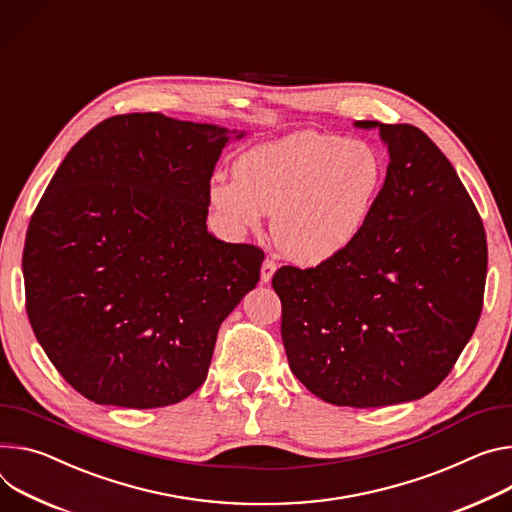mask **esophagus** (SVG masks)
<instances>
[{"label": "esophagus", "mask_w": 512, "mask_h": 512, "mask_svg": "<svg viewBox=\"0 0 512 512\" xmlns=\"http://www.w3.org/2000/svg\"><path fill=\"white\" fill-rule=\"evenodd\" d=\"M275 269H277V265H275L273 259H265L263 261V265H261V284H269L271 282Z\"/></svg>", "instance_id": "esophagus-1"}]
</instances>
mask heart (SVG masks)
I'll return each instance as SVG.
<instances>
[{"label": "heart", "mask_w": 512, "mask_h": 512, "mask_svg": "<svg viewBox=\"0 0 512 512\" xmlns=\"http://www.w3.org/2000/svg\"><path fill=\"white\" fill-rule=\"evenodd\" d=\"M237 179L214 181L210 200L237 230L271 214V239L288 259L316 265L343 253L365 228L384 185L374 147L300 130L243 155Z\"/></svg>", "instance_id": "b5f03b06"}]
</instances>
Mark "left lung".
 Segmentation results:
<instances>
[{
    "mask_svg": "<svg viewBox=\"0 0 512 512\" xmlns=\"http://www.w3.org/2000/svg\"><path fill=\"white\" fill-rule=\"evenodd\" d=\"M380 128L390 163L361 235L316 267L284 265L292 374L337 406L378 408L433 392L482 314L488 247L482 218L449 159L410 124Z\"/></svg>",
    "mask_w": 512,
    "mask_h": 512,
    "instance_id": "left-lung-1",
    "label": "left lung"
}]
</instances>
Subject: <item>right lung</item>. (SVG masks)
<instances>
[{
  "label": "right lung",
  "mask_w": 512,
  "mask_h": 512,
  "mask_svg": "<svg viewBox=\"0 0 512 512\" xmlns=\"http://www.w3.org/2000/svg\"><path fill=\"white\" fill-rule=\"evenodd\" d=\"M226 143L214 124L112 116L67 153L40 198L22 255L26 312L87 400L159 408L204 384L220 324L263 263L259 247L206 226Z\"/></svg>",
  "instance_id": "right-lung-1"
}]
</instances>
